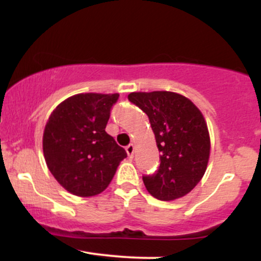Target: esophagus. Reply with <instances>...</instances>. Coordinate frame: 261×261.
Returning a JSON list of instances; mask_svg holds the SVG:
<instances>
[{"instance_id": "obj_1", "label": "esophagus", "mask_w": 261, "mask_h": 261, "mask_svg": "<svg viewBox=\"0 0 261 261\" xmlns=\"http://www.w3.org/2000/svg\"><path fill=\"white\" fill-rule=\"evenodd\" d=\"M125 149H126V152H127V155H128V157L133 158V157H134V152H135V146L133 145V143H131V145H128L127 147L125 148Z\"/></svg>"}]
</instances>
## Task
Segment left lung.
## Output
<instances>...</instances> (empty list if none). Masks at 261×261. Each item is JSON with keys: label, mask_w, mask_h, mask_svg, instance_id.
<instances>
[{"label": "left lung", "mask_w": 261, "mask_h": 261, "mask_svg": "<svg viewBox=\"0 0 261 261\" xmlns=\"http://www.w3.org/2000/svg\"><path fill=\"white\" fill-rule=\"evenodd\" d=\"M128 100L147 114L160 154V167L142 180L152 196L172 201L190 193L205 174L210 135L201 112L178 93L134 92Z\"/></svg>", "instance_id": "obj_1"}]
</instances>
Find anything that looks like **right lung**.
<instances>
[{
	"instance_id": "1",
	"label": "right lung",
	"mask_w": 261,
	"mask_h": 261,
	"mask_svg": "<svg viewBox=\"0 0 261 261\" xmlns=\"http://www.w3.org/2000/svg\"><path fill=\"white\" fill-rule=\"evenodd\" d=\"M119 94L82 93L56 107L45 125L43 151L54 178L77 196L100 194L127 157L106 126Z\"/></svg>"
}]
</instances>
